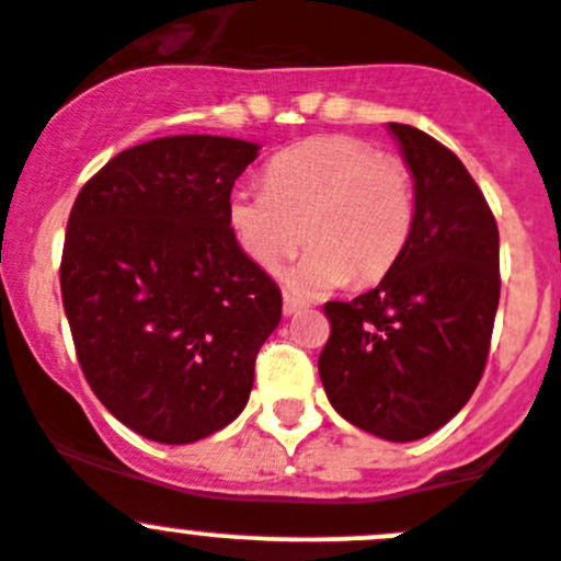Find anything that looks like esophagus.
Segmentation results:
<instances>
[{
    "instance_id": "esophagus-1",
    "label": "esophagus",
    "mask_w": 561,
    "mask_h": 561,
    "mask_svg": "<svg viewBox=\"0 0 561 561\" xmlns=\"http://www.w3.org/2000/svg\"><path fill=\"white\" fill-rule=\"evenodd\" d=\"M307 307L305 298H298L296 293H285V316H296V312H301Z\"/></svg>"
}]
</instances>
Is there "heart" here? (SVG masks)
<instances>
[{
	"instance_id": "obj_1",
	"label": "heart",
	"mask_w": 561,
	"mask_h": 561,
	"mask_svg": "<svg viewBox=\"0 0 561 561\" xmlns=\"http://www.w3.org/2000/svg\"><path fill=\"white\" fill-rule=\"evenodd\" d=\"M227 218L260 268H279L305 234L310 251L298 279L365 287L399 263L410 243L415 185L399 157L352 135H321L271 157L265 185H234Z\"/></svg>"
}]
</instances>
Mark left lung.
<instances>
[{
  "instance_id": "1",
  "label": "left lung",
  "mask_w": 561,
  "mask_h": 561,
  "mask_svg": "<svg viewBox=\"0 0 561 561\" xmlns=\"http://www.w3.org/2000/svg\"><path fill=\"white\" fill-rule=\"evenodd\" d=\"M415 176V221L374 290L327 301L323 390L348 423L392 443L446 426L484 374L501 298L499 224L451 149L390 124Z\"/></svg>"
}]
</instances>
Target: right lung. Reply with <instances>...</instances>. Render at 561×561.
<instances>
[{
    "label": "right lung",
    "mask_w": 561,
    "mask_h": 561,
    "mask_svg": "<svg viewBox=\"0 0 561 561\" xmlns=\"http://www.w3.org/2000/svg\"><path fill=\"white\" fill-rule=\"evenodd\" d=\"M256 144L174 135L115 154L82 185L60 260L77 359L140 437L182 446L243 412L282 290L227 218Z\"/></svg>",
    "instance_id": "add662e5"
}]
</instances>
